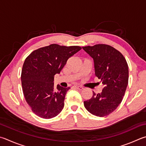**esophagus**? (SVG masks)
Wrapping results in <instances>:
<instances>
[{
    "instance_id": "1",
    "label": "esophagus",
    "mask_w": 146,
    "mask_h": 146,
    "mask_svg": "<svg viewBox=\"0 0 146 146\" xmlns=\"http://www.w3.org/2000/svg\"><path fill=\"white\" fill-rule=\"evenodd\" d=\"M75 87L76 89H78L79 90H82L84 89V87L82 86H75Z\"/></svg>"
}]
</instances>
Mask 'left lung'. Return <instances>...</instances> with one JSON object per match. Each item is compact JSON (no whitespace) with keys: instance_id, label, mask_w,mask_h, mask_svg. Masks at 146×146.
Instances as JSON below:
<instances>
[{"instance_id":"left-lung-1","label":"left lung","mask_w":146,"mask_h":146,"mask_svg":"<svg viewBox=\"0 0 146 146\" xmlns=\"http://www.w3.org/2000/svg\"><path fill=\"white\" fill-rule=\"evenodd\" d=\"M94 60L95 75L104 87L101 93L93 92L84 102L87 111L98 117L113 112L123 100L128 84V66L120 52L108 44H98L82 47Z\"/></svg>"}]
</instances>
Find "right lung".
I'll return each instance as SVG.
<instances>
[{
	"label": "right lung",
	"mask_w": 146,
	"mask_h": 146,
	"mask_svg": "<svg viewBox=\"0 0 146 146\" xmlns=\"http://www.w3.org/2000/svg\"><path fill=\"white\" fill-rule=\"evenodd\" d=\"M78 46L52 44L34 50L23 63L21 80L24 97L32 111L39 117L51 119L61 112L70 87L54 86V76L59 74L69 58L80 50Z\"/></svg>",
	"instance_id": "right-lung-1"
}]
</instances>
